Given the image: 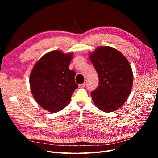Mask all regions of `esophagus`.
I'll list each match as a JSON object with an SVG mask.
<instances>
[{"label":"esophagus","mask_w":158,"mask_h":158,"mask_svg":"<svg viewBox=\"0 0 158 158\" xmlns=\"http://www.w3.org/2000/svg\"><path fill=\"white\" fill-rule=\"evenodd\" d=\"M86 84H87V81L85 80V82L83 84H81L79 85V87L80 88H84V87L85 86V85H86Z\"/></svg>","instance_id":"1"}]
</instances>
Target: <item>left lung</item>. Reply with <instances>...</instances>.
Here are the masks:
<instances>
[{
  "instance_id": "left-lung-1",
  "label": "left lung",
  "mask_w": 158,
  "mask_h": 158,
  "mask_svg": "<svg viewBox=\"0 0 158 158\" xmlns=\"http://www.w3.org/2000/svg\"><path fill=\"white\" fill-rule=\"evenodd\" d=\"M89 56L99 77L98 88L91 92L93 102L104 112L115 111L131 93V65L121 52L111 47H99Z\"/></svg>"
}]
</instances>
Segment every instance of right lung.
Instances as JSON below:
<instances>
[{
	"instance_id": "1",
	"label": "right lung",
	"mask_w": 158,
	"mask_h": 158,
	"mask_svg": "<svg viewBox=\"0 0 158 158\" xmlns=\"http://www.w3.org/2000/svg\"><path fill=\"white\" fill-rule=\"evenodd\" d=\"M71 60V53L53 51L43 56L33 66L30 78L33 96L50 112L64 108L78 87L74 80L76 73L69 69Z\"/></svg>"
}]
</instances>
